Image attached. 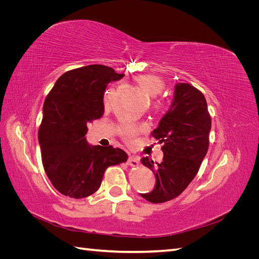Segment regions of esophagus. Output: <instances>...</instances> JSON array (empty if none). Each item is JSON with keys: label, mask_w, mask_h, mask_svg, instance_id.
I'll return each mask as SVG.
<instances>
[{"label": "esophagus", "mask_w": 259, "mask_h": 259, "mask_svg": "<svg viewBox=\"0 0 259 259\" xmlns=\"http://www.w3.org/2000/svg\"><path fill=\"white\" fill-rule=\"evenodd\" d=\"M127 165L130 166H138L139 165V160L136 158V156H130V158L127 159Z\"/></svg>", "instance_id": "obj_1"}]
</instances>
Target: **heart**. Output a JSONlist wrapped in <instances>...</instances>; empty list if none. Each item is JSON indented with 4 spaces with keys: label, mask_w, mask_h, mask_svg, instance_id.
Wrapping results in <instances>:
<instances>
[{
    "label": "heart",
    "mask_w": 259,
    "mask_h": 259,
    "mask_svg": "<svg viewBox=\"0 0 259 259\" xmlns=\"http://www.w3.org/2000/svg\"><path fill=\"white\" fill-rule=\"evenodd\" d=\"M135 81L139 85V88H142L149 96L152 97V106L155 110H160V109H162L163 107L162 100L158 97H155L164 90V82L160 79V77L152 74H143V75L136 76ZM113 94H114L113 89L107 90L105 94V104L107 106L110 105V103L112 101ZM145 131H146L145 125L124 124L122 126L121 133L124 139L126 140L128 144H133L135 142V138L139 134L144 133Z\"/></svg>",
    "instance_id": "1"
}]
</instances>
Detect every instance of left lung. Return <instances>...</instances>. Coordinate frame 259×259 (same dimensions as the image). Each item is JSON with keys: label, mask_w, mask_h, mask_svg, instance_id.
<instances>
[{"label": "left lung", "mask_w": 259, "mask_h": 259, "mask_svg": "<svg viewBox=\"0 0 259 259\" xmlns=\"http://www.w3.org/2000/svg\"><path fill=\"white\" fill-rule=\"evenodd\" d=\"M210 126L202 92L188 83H177L173 104L152 133L162 145L163 161L154 165L149 158L142 160L156 178L154 189L140 194L144 199L152 203L170 201L189 186L206 155Z\"/></svg>", "instance_id": "left-lung-1"}]
</instances>
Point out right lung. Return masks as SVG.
I'll return each instance as SVG.
<instances>
[{
    "mask_svg": "<svg viewBox=\"0 0 259 259\" xmlns=\"http://www.w3.org/2000/svg\"><path fill=\"white\" fill-rule=\"evenodd\" d=\"M110 67L90 65L62 74L46 96L38 128L42 163L55 189L82 199L96 192L105 170L127 161L122 149L91 147L88 124L104 115L108 83L122 79Z\"/></svg>",
    "mask_w": 259,
    "mask_h": 259,
    "instance_id": "add662e5",
    "label": "right lung"
}]
</instances>
